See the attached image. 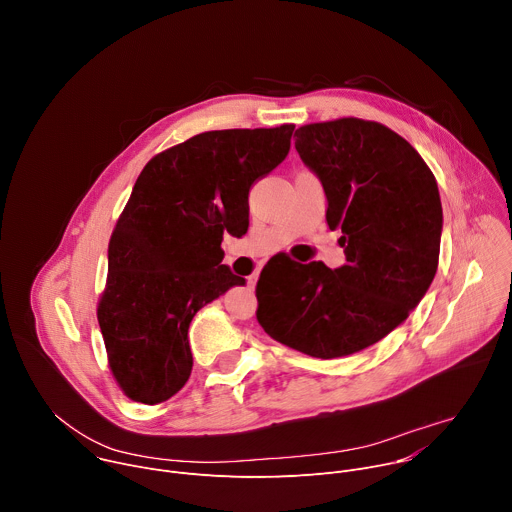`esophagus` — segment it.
<instances>
[{
	"label": "esophagus",
	"instance_id": "34e87169",
	"mask_svg": "<svg viewBox=\"0 0 512 512\" xmlns=\"http://www.w3.org/2000/svg\"><path fill=\"white\" fill-rule=\"evenodd\" d=\"M255 283H257V275H249V277H247V285H249V289H255Z\"/></svg>",
	"mask_w": 512,
	"mask_h": 512
}]
</instances>
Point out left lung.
<instances>
[{
  "mask_svg": "<svg viewBox=\"0 0 512 512\" xmlns=\"http://www.w3.org/2000/svg\"><path fill=\"white\" fill-rule=\"evenodd\" d=\"M296 135L346 265L263 267L257 322L273 340L328 360L379 342L425 296L440 261L442 200L423 158L383 123L342 117Z\"/></svg>",
  "mask_w": 512,
  "mask_h": 512,
  "instance_id": "1",
  "label": "left lung"
}]
</instances>
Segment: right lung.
I'll use <instances>...</instances> for the list:
<instances>
[{"instance_id": "right-lung-1", "label": "right lung", "mask_w": 512, "mask_h": 512, "mask_svg": "<svg viewBox=\"0 0 512 512\" xmlns=\"http://www.w3.org/2000/svg\"><path fill=\"white\" fill-rule=\"evenodd\" d=\"M294 123L204 131L141 170L109 241L97 318L125 397L156 405L192 373L188 328L245 277L221 265L225 231L249 229V190L281 164Z\"/></svg>"}]
</instances>
